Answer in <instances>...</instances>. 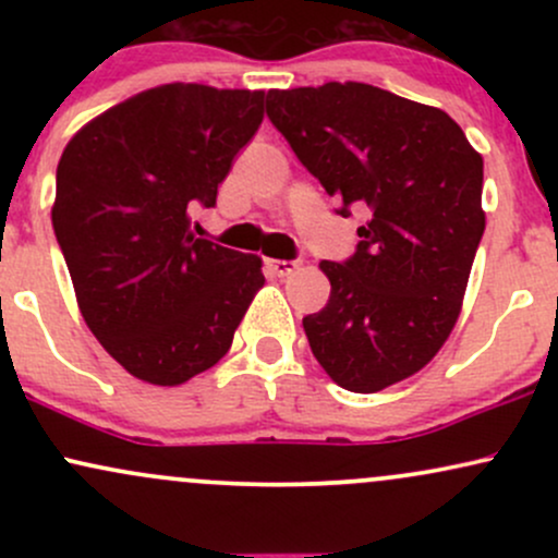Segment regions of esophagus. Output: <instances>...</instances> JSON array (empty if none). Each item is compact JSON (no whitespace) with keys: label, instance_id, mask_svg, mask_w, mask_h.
Returning <instances> with one entry per match:
<instances>
[{"label":"esophagus","instance_id":"obj_1","mask_svg":"<svg viewBox=\"0 0 558 558\" xmlns=\"http://www.w3.org/2000/svg\"><path fill=\"white\" fill-rule=\"evenodd\" d=\"M265 267L267 272L275 275V278H286V275H291L296 270V262H288V259H265Z\"/></svg>","mask_w":558,"mask_h":558}]
</instances>
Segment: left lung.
Here are the masks:
<instances>
[{
	"label": "left lung",
	"mask_w": 558,
	"mask_h": 558,
	"mask_svg": "<svg viewBox=\"0 0 558 558\" xmlns=\"http://www.w3.org/2000/svg\"><path fill=\"white\" fill-rule=\"evenodd\" d=\"M265 110L299 162L362 207L356 252L319 262L330 299L304 317L338 386L375 393L420 373L457 325L485 230L483 157L444 110L369 83L267 92Z\"/></svg>",
	"instance_id": "left-lung-1"
}]
</instances>
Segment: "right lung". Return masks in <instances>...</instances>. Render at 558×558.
<instances>
[{
  "label": "right lung",
  "mask_w": 558,
  "mask_h": 558,
  "mask_svg": "<svg viewBox=\"0 0 558 558\" xmlns=\"http://www.w3.org/2000/svg\"><path fill=\"white\" fill-rule=\"evenodd\" d=\"M262 101L168 83L99 114L62 151L57 243L83 319L138 380L181 386L220 362L265 283L257 254L191 233V209L215 207Z\"/></svg>",
  "instance_id": "1"
}]
</instances>
